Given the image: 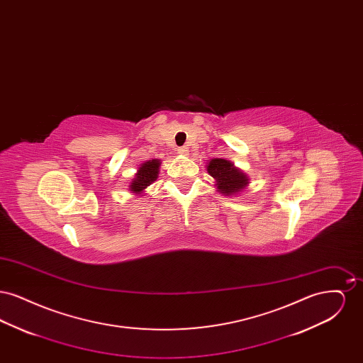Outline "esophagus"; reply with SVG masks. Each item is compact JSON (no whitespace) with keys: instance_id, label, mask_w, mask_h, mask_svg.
Instances as JSON below:
<instances>
[{"instance_id":"esophagus-1","label":"esophagus","mask_w":363,"mask_h":363,"mask_svg":"<svg viewBox=\"0 0 363 363\" xmlns=\"http://www.w3.org/2000/svg\"><path fill=\"white\" fill-rule=\"evenodd\" d=\"M177 152L181 154V155H188V154H189V148H188V147H179V148L177 150Z\"/></svg>"}]
</instances>
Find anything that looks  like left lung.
Instances as JSON below:
<instances>
[{"label":"left lung","mask_w":363,"mask_h":363,"mask_svg":"<svg viewBox=\"0 0 363 363\" xmlns=\"http://www.w3.org/2000/svg\"><path fill=\"white\" fill-rule=\"evenodd\" d=\"M208 173L218 182V189L225 194H234L243 189L247 182V177L243 175L234 164L225 159H212L208 164Z\"/></svg>","instance_id":"obj_1"}]
</instances>
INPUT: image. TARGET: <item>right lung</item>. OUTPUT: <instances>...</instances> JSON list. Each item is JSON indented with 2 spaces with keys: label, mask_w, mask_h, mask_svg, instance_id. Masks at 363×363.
<instances>
[{
  "label": "right lung",
  "mask_w": 363,
  "mask_h": 363,
  "mask_svg": "<svg viewBox=\"0 0 363 363\" xmlns=\"http://www.w3.org/2000/svg\"><path fill=\"white\" fill-rule=\"evenodd\" d=\"M159 166L160 162L159 160H150L145 162L144 164H141V167L138 169L136 178L132 181V185L129 186L132 191H143L147 186H150L152 182H155L157 178V172H159Z\"/></svg>",
  "instance_id": "right-lung-1"
}]
</instances>
